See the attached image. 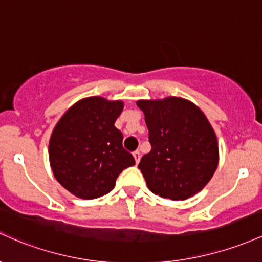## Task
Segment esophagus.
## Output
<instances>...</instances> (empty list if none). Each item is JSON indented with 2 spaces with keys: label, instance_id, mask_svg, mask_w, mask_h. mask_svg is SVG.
Masks as SVG:
<instances>
[{
  "label": "esophagus",
  "instance_id": "esophagus-1",
  "mask_svg": "<svg viewBox=\"0 0 262 262\" xmlns=\"http://www.w3.org/2000/svg\"><path fill=\"white\" fill-rule=\"evenodd\" d=\"M134 157H135V161H136V163H139L140 160H141V152L140 151H135L134 152Z\"/></svg>",
  "mask_w": 262,
  "mask_h": 262
}]
</instances>
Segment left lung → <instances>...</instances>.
Returning a JSON list of instances; mask_svg holds the SVG:
<instances>
[{
	"mask_svg": "<svg viewBox=\"0 0 262 262\" xmlns=\"http://www.w3.org/2000/svg\"><path fill=\"white\" fill-rule=\"evenodd\" d=\"M151 151L139 168L152 193L172 201L196 194L218 167V141L201 108L188 100H140Z\"/></svg>",
	"mask_w": 262,
	"mask_h": 262,
	"instance_id": "8db88e82",
	"label": "left lung"
}]
</instances>
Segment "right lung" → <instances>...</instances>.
Here are the masks:
<instances>
[{
	"mask_svg": "<svg viewBox=\"0 0 262 262\" xmlns=\"http://www.w3.org/2000/svg\"><path fill=\"white\" fill-rule=\"evenodd\" d=\"M122 101L92 96L78 101L53 130L49 161L54 177L70 193L83 199L107 194L135 158L122 146L115 121Z\"/></svg>",
	"mask_w": 262,
	"mask_h": 262,
	"instance_id": "add662e5",
	"label": "right lung"
}]
</instances>
